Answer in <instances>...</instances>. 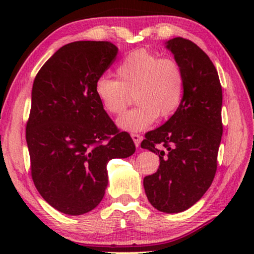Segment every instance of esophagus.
Here are the masks:
<instances>
[{"mask_svg": "<svg viewBox=\"0 0 254 254\" xmlns=\"http://www.w3.org/2000/svg\"><path fill=\"white\" fill-rule=\"evenodd\" d=\"M131 138H133L135 145H136V147H140L142 136H140V135H137V134H131Z\"/></svg>", "mask_w": 254, "mask_h": 254, "instance_id": "1", "label": "esophagus"}]
</instances>
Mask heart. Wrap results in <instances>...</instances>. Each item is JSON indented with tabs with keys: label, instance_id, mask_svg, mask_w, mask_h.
Listing matches in <instances>:
<instances>
[{
	"label": "heart",
	"instance_id": "heart-1",
	"mask_svg": "<svg viewBox=\"0 0 254 254\" xmlns=\"http://www.w3.org/2000/svg\"><path fill=\"white\" fill-rule=\"evenodd\" d=\"M117 79L102 76L95 83V95L106 113H123L129 95L138 105L123 114L117 124L126 131H141L157 117L168 118L178 109L184 95V74L172 59H162L147 50L131 52L120 62Z\"/></svg>",
	"mask_w": 254,
	"mask_h": 254
}]
</instances>
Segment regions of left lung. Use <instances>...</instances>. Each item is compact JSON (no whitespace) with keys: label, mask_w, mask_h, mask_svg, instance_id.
<instances>
[{"label":"left lung","mask_w":254,"mask_h":254,"mask_svg":"<svg viewBox=\"0 0 254 254\" xmlns=\"http://www.w3.org/2000/svg\"><path fill=\"white\" fill-rule=\"evenodd\" d=\"M184 74V95L175 114L148 131L141 148L159 156L144 177L149 202L163 213H180L197 202L213 183L222 131V86L216 68L199 46L177 37L165 43Z\"/></svg>","instance_id":"obj_1"}]
</instances>
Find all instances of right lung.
Returning <instances> with one entry per match:
<instances>
[{"label": "right lung", "mask_w": 254, "mask_h": 254, "mask_svg": "<svg viewBox=\"0 0 254 254\" xmlns=\"http://www.w3.org/2000/svg\"><path fill=\"white\" fill-rule=\"evenodd\" d=\"M110 41H75L58 50L38 72L31 93L26 143L38 192L55 209L82 215L103 200L107 163L135 152L95 95L112 64Z\"/></svg>", "instance_id": "1"}]
</instances>
